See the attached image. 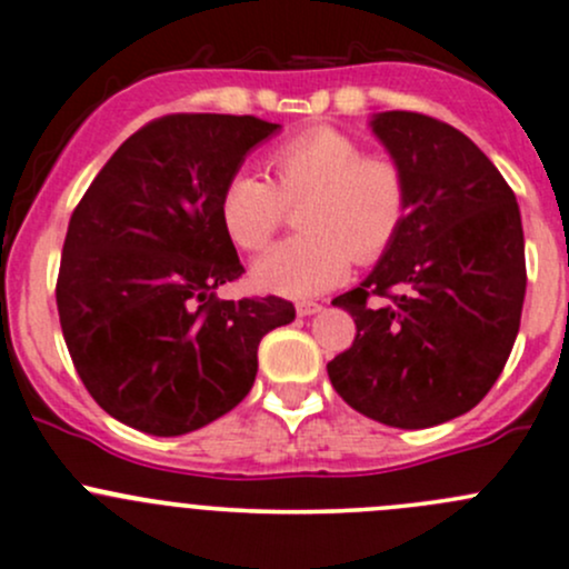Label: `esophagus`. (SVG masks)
Returning a JSON list of instances; mask_svg holds the SVG:
<instances>
[{"label": "esophagus", "mask_w": 569, "mask_h": 569, "mask_svg": "<svg viewBox=\"0 0 569 569\" xmlns=\"http://www.w3.org/2000/svg\"><path fill=\"white\" fill-rule=\"evenodd\" d=\"M296 311L301 317H309V315H317V311H320V303H315V301H301V303H296Z\"/></svg>", "instance_id": "1"}]
</instances>
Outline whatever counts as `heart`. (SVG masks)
Segmentation results:
<instances>
[{"mask_svg": "<svg viewBox=\"0 0 569 569\" xmlns=\"http://www.w3.org/2000/svg\"><path fill=\"white\" fill-rule=\"evenodd\" d=\"M268 176L238 170L219 198V217L236 247L260 252L298 209V230L254 262V284L284 298L331 290L350 260H380L405 228L407 173L393 157L363 154V146L336 127L320 124L273 146Z\"/></svg>", "mask_w": 569, "mask_h": 569, "instance_id": "b5f03b06", "label": "heart"}]
</instances>
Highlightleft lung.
<instances>
[{"mask_svg": "<svg viewBox=\"0 0 569 569\" xmlns=\"http://www.w3.org/2000/svg\"><path fill=\"white\" fill-rule=\"evenodd\" d=\"M371 130L405 168L409 209L375 271L333 298L358 333L328 377L366 418L429 429L478 405L510 358L527 292L521 211L456 127L385 111Z\"/></svg>", "mask_w": 569, "mask_h": 569, "instance_id": "1", "label": "left lung"}]
</instances>
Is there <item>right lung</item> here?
I'll use <instances>...</instances> for the list:
<instances>
[{"label":"right lung","instance_id":"right-lung-1","mask_svg":"<svg viewBox=\"0 0 569 569\" xmlns=\"http://www.w3.org/2000/svg\"><path fill=\"white\" fill-rule=\"evenodd\" d=\"M277 130L254 116H162L116 149L72 211L59 322L91 399L121 423L179 437L222 418L252 390L262 336L296 320L277 296L217 298L243 273L219 198Z\"/></svg>","mask_w":569,"mask_h":569}]
</instances>
